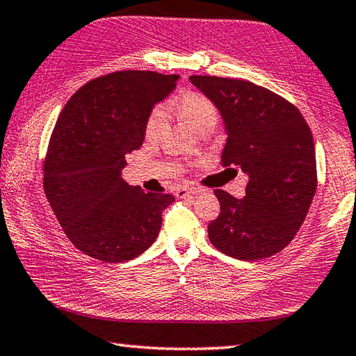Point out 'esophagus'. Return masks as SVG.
<instances>
[{
    "label": "esophagus",
    "mask_w": 356,
    "mask_h": 356,
    "mask_svg": "<svg viewBox=\"0 0 356 356\" xmlns=\"http://www.w3.org/2000/svg\"><path fill=\"white\" fill-rule=\"evenodd\" d=\"M200 193V190H197V188H186V186H182V188H179L177 191H176V196L177 197H188V196H196V195H199Z\"/></svg>",
    "instance_id": "obj_1"
}]
</instances>
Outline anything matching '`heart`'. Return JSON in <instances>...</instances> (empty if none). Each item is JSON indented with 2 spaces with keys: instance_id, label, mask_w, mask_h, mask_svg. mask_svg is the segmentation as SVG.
<instances>
[{
  "instance_id": "heart-1",
  "label": "heart",
  "mask_w": 356,
  "mask_h": 356,
  "mask_svg": "<svg viewBox=\"0 0 356 356\" xmlns=\"http://www.w3.org/2000/svg\"><path fill=\"white\" fill-rule=\"evenodd\" d=\"M176 108L197 132L213 131L219 121V111L215 102L209 96L202 93H186L180 98L176 104ZM165 124V107L156 106L147 115L145 131L147 137H156Z\"/></svg>"
}]
</instances>
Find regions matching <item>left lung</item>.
<instances>
[{"label": "left lung", "mask_w": 356, "mask_h": 356, "mask_svg": "<svg viewBox=\"0 0 356 356\" xmlns=\"http://www.w3.org/2000/svg\"><path fill=\"white\" fill-rule=\"evenodd\" d=\"M190 81L224 120L227 143L221 165L249 176L243 199L215 190L221 211L209 224L211 244L245 261L279 254L305 221L318 186L305 118L280 95L249 81L197 74Z\"/></svg>", "instance_id": "8db88e82"}]
</instances>
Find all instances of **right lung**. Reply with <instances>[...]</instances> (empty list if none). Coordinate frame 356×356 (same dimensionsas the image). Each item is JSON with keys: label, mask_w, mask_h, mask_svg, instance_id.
Wrapping results in <instances>:
<instances>
[{"label": "right lung", "mask_w": 356, "mask_h": 356, "mask_svg": "<svg viewBox=\"0 0 356 356\" xmlns=\"http://www.w3.org/2000/svg\"><path fill=\"white\" fill-rule=\"evenodd\" d=\"M179 74L115 71L87 82L62 108L43 163V188L68 240L106 263L132 260L159 236L172 195L145 193L121 179L140 149L147 115Z\"/></svg>", "instance_id": "right-lung-1"}]
</instances>
